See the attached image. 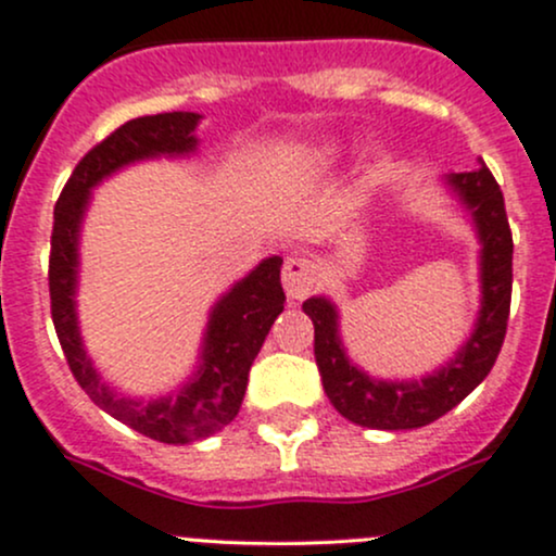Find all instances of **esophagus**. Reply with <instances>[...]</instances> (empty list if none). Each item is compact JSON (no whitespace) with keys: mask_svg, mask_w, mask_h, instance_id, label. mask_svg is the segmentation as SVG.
I'll list each match as a JSON object with an SVG mask.
<instances>
[{"mask_svg":"<svg viewBox=\"0 0 556 556\" xmlns=\"http://www.w3.org/2000/svg\"><path fill=\"white\" fill-rule=\"evenodd\" d=\"M318 286V267L307 256H289L283 265V289L286 296L294 302L307 300Z\"/></svg>","mask_w":556,"mask_h":556,"instance_id":"esophagus-1","label":"esophagus"}]
</instances>
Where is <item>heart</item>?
Here are the masks:
<instances>
[{
	"label": "heart",
	"instance_id": "b5f03b06",
	"mask_svg": "<svg viewBox=\"0 0 556 556\" xmlns=\"http://www.w3.org/2000/svg\"><path fill=\"white\" fill-rule=\"evenodd\" d=\"M337 153H339L337 142L324 140V142H320V146L313 148V161H315V164L326 166V164H331L333 159H337ZM374 166H376V169H379V164H374Z\"/></svg>",
	"mask_w": 556,
	"mask_h": 556
}]
</instances>
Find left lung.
Returning <instances> with one entry per match:
<instances>
[{"label": "left lung", "mask_w": 556, "mask_h": 556, "mask_svg": "<svg viewBox=\"0 0 556 556\" xmlns=\"http://www.w3.org/2000/svg\"><path fill=\"white\" fill-rule=\"evenodd\" d=\"M443 182L462 204L480 238V313L462 350L421 379H376L350 361L339 337L337 304L309 296L302 304L315 326V363L333 408L368 429H419L432 424L491 374L506 337L511 304V230L504 193L485 164L447 172Z\"/></svg>", "instance_id": "obj_1"}]
</instances>
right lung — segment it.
<instances>
[{
	"label": "right lung",
	"mask_w": 556,
	"mask_h": 556,
	"mask_svg": "<svg viewBox=\"0 0 556 556\" xmlns=\"http://www.w3.org/2000/svg\"><path fill=\"white\" fill-rule=\"evenodd\" d=\"M201 116L190 111L156 113L122 124L116 132L94 146L76 164L55 204L50 252V300L52 324L68 361L71 374L94 405L135 432L159 443L185 445L212 438L238 416L247 395L249 368L262 350L267 331L283 313L280 256H267L225 291L208 309L199 366L175 392L161 397H129L109 387L87 355L76 315L79 289V236L92 188L109 180L113 172L137 161L182 159L199 148Z\"/></svg>",
	"instance_id": "obj_1"
}]
</instances>
